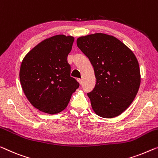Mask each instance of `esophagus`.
Listing matches in <instances>:
<instances>
[{
	"instance_id": "esophagus-1",
	"label": "esophagus",
	"mask_w": 158,
	"mask_h": 158,
	"mask_svg": "<svg viewBox=\"0 0 158 158\" xmlns=\"http://www.w3.org/2000/svg\"><path fill=\"white\" fill-rule=\"evenodd\" d=\"M78 81H79V84H81V85L82 84H83V79H78Z\"/></svg>"
}]
</instances>
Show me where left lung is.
<instances>
[{
    "label": "left lung",
    "instance_id": "8db88e82",
    "mask_svg": "<svg viewBox=\"0 0 158 158\" xmlns=\"http://www.w3.org/2000/svg\"><path fill=\"white\" fill-rule=\"evenodd\" d=\"M77 44L94 67L96 84L87 94L94 111L106 118L121 115L133 102L140 87L136 56L121 40L104 33L81 36Z\"/></svg>",
    "mask_w": 158,
    "mask_h": 158
}]
</instances>
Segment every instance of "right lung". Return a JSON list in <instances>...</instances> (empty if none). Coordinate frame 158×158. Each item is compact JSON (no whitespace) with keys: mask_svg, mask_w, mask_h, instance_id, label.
<instances>
[{"mask_svg":"<svg viewBox=\"0 0 158 158\" xmlns=\"http://www.w3.org/2000/svg\"><path fill=\"white\" fill-rule=\"evenodd\" d=\"M74 41L70 35H55L37 44L23 58L19 73L21 86L30 103L42 112H62L79 88L70 77L67 62Z\"/></svg>","mask_w":158,"mask_h":158,"instance_id":"right-lung-1","label":"right lung"}]
</instances>
